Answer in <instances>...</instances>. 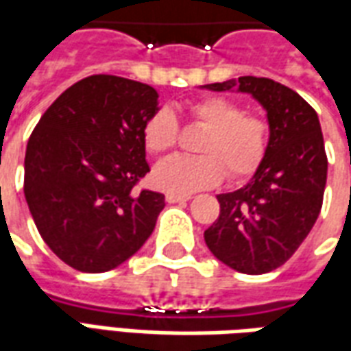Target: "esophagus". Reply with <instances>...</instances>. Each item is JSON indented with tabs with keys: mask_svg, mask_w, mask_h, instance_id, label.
I'll use <instances>...</instances> for the list:
<instances>
[{
	"mask_svg": "<svg viewBox=\"0 0 351 351\" xmlns=\"http://www.w3.org/2000/svg\"><path fill=\"white\" fill-rule=\"evenodd\" d=\"M167 203H184V201H190V195H175V193H167Z\"/></svg>",
	"mask_w": 351,
	"mask_h": 351,
	"instance_id": "34e87169",
	"label": "esophagus"
}]
</instances>
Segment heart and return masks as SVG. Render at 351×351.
Returning a JSON list of instances; mask_svg holds the SVG:
<instances>
[{
  "mask_svg": "<svg viewBox=\"0 0 351 351\" xmlns=\"http://www.w3.org/2000/svg\"><path fill=\"white\" fill-rule=\"evenodd\" d=\"M195 123L209 129L199 144L203 156H175L156 165L152 182L161 192L188 195L213 188L226 175L243 180L254 175L266 158L268 123L258 116L243 114L239 104L224 97H209L190 106ZM144 146L150 154H165L176 144L178 127L173 112L161 108L144 125Z\"/></svg>",
  "mask_w": 351,
  "mask_h": 351,
  "instance_id": "1",
  "label": "heart"
}]
</instances>
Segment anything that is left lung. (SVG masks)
I'll list each match as a JSON object with an SVG mask.
<instances>
[{
    "instance_id": "obj_1",
    "label": "left lung",
    "mask_w": 351,
    "mask_h": 351,
    "mask_svg": "<svg viewBox=\"0 0 351 351\" xmlns=\"http://www.w3.org/2000/svg\"><path fill=\"white\" fill-rule=\"evenodd\" d=\"M203 89L247 93L266 110V158L243 188L217 195L220 215L205 230V243L235 271L268 274L295 254L319 217L327 184L319 117L298 93L268 77L243 75Z\"/></svg>"
}]
</instances>
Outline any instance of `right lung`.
<instances>
[{
  "label": "right lung",
  "mask_w": 351,
  "mask_h": 351,
  "mask_svg": "<svg viewBox=\"0 0 351 351\" xmlns=\"http://www.w3.org/2000/svg\"><path fill=\"white\" fill-rule=\"evenodd\" d=\"M158 90L117 75H89L47 108L24 158V195L49 249L68 266L102 274L150 237L165 195L134 186L150 171L144 125Z\"/></svg>",
  "instance_id": "obj_1"
}]
</instances>
